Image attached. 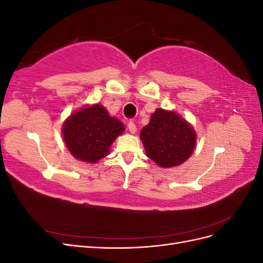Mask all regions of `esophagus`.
Instances as JSON below:
<instances>
[{"label":"esophagus","mask_w":263,"mask_h":263,"mask_svg":"<svg viewBox=\"0 0 263 263\" xmlns=\"http://www.w3.org/2000/svg\"><path fill=\"white\" fill-rule=\"evenodd\" d=\"M127 126H128V129H129V132H130L132 134H135V133H136V130H137V127H136V125H135V123H134L133 121H129V122H128V124H127Z\"/></svg>","instance_id":"obj_1"}]
</instances>
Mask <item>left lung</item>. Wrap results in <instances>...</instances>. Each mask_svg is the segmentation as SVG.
Wrapping results in <instances>:
<instances>
[{"instance_id":"obj_1","label":"left lung","mask_w":263,"mask_h":263,"mask_svg":"<svg viewBox=\"0 0 263 263\" xmlns=\"http://www.w3.org/2000/svg\"><path fill=\"white\" fill-rule=\"evenodd\" d=\"M146 155L161 168L182 164L191 157L196 144V134L179 114L156 109L150 122L140 132Z\"/></svg>"}]
</instances>
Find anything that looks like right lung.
<instances>
[{"label":"right lung","mask_w":263,"mask_h":263,"mask_svg":"<svg viewBox=\"0 0 263 263\" xmlns=\"http://www.w3.org/2000/svg\"><path fill=\"white\" fill-rule=\"evenodd\" d=\"M124 130V124L109 116L101 104L77 110L62 126L63 139L71 155L87 163H97L106 157L110 145Z\"/></svg>","instance_id":"obj_1"}]
</instances>
